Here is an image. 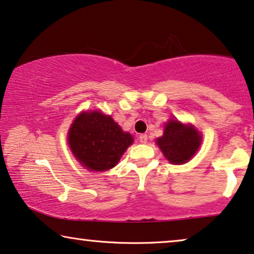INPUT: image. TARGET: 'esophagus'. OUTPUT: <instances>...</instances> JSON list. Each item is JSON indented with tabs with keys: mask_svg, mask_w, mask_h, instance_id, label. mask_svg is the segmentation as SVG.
I'll list each match as a JSON object with an SVG mask.
<instances>
[{
	"mask_svg": "<svg viewBox=\"0 0 254 254\" xmlns=\"http://www.w3.org/2000/svg\"><path fill=\"white\" fill-rule=\"evenodd\" d=\"M147 140H148V137H147V134H140L139 135V141L141 143H146Z\"/></svg>",
	"mask_w": 254,
	"mask_h": 254,
	"instance_id": "1",
	"label": "esophagus"
}]
</instances>
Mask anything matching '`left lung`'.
Masks as SVG:
<instances>
[{
	"label": "left lung",
	"mask_w": 254,
	"mask_h": 254,
	"mask_svg": "<svg viewBox=\"0 0 254 254\" xmlns=\"http://www.w3.org/2000/svg\"><path fill=\"white\" fill-rule=\"evenodd\" d=\"M163 137L156 140L164 156L172 164H184L194 156L202 141L197 130L172 120L165 126Z\"/></svg>",
	"instance_id": "left-lung-1"
}]
</instances>
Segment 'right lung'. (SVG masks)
<instances>
[{
	"mask_svg": "<svg viewBox=\"0 0 254 254\" xmlns=\"http://www.w3.org/2000/svg\"><path fill=\"white\" fill-rule=\"evenodd\" d=\"M133 138L111 116L100 112L82 113L68 132V145L79 163L91 171H106L119 163Z\"/></svg>",
	"mask_w": 254,
	"mask_h": 254,
	"instance_id": "add662e5",
	"label": "right lung"
}]
</instances>
